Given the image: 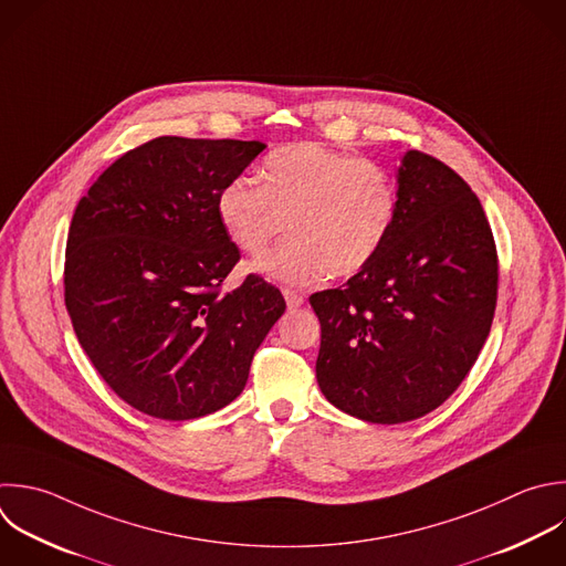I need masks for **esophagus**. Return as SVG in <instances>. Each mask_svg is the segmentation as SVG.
<instances>
[{
	"instance_id": "esophagus-1",
	"label": "esophagus",
	"mask_w": 566,
	"mask_h": 566,
	"mask_svg": "<svg viewBox=\"0 0 566 566\" xmlns=\"http://www.w3.org/2000/svg\"><path fill=\"white\" fill-rule=\"evenodd\" d=\"M283 296H285V303H287V307L290 310H296V307H301L303 305V296L298 294V292H294V290H283Z\"/></svg>"
}]
</instances>
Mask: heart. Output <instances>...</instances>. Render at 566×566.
I'll use <instances>...</instances> for the list:
<instances>
[{
  "label": "heart",
  "instance_id": "obj_1",
  "mask_svg": "<svg viewBox=\"0 0 566 566\" xmlns=\"http://www.w3.org/2000/svg\"><path fill=\"white\" fill-rule=\"evenodd\" d=\"M398 206V186L382 166L312 142L272 150L259 186L232 179L214 201L223 234L250 256L268 248L276 217L287 214V239L250 263V272L285 285L369 265L391 234Z\"/></svg>",
  "mask_w": 566,
  "mask_h": 566
}]
</instances>
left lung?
I'll return each instance as SVG.
<instances>
[{"mask_svg":"<svg viewBox=\"0 0 566 566\" xmlns=\"http://www.w3.org/2000/svg\"><path fill=\"white\" fill-rule=\"evenodd\" d=\"M398 217L343 287L316 292V380L340 411L398 424L440 407L489 336L497 256L484 210L442 161L407 150Z\"/></svg>","mask_w":566,"mask_h":566,"instance_id":"obj_1","label":"left lung"}]
</instances>
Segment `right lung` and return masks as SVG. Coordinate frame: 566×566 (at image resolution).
<instances>
[{
  "instance_id": "obj_1",
  "label": "right lung",
  "mask_w": 566,
  "mask_h": 566,
  "mask_svg": "<svg viewBox=\"0 0 566 566\" xmlns=\"http://www.w3.org/2000/svg\"><path fill=\"white\" fill-rule=\"evenodd\" d=\"M265 150L261 142L159 137L119 157L80 201L66 243V307L108 387L161 420L230 405L252 356L285 312L250 274L221 292L239 261L219 190Z\"/></svg>"
}]
</instances>
